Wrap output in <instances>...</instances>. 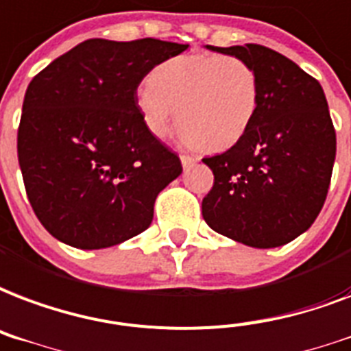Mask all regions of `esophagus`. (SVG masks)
Wrapping results in <instances>:
<instances>
[{
    "instance_id": "1",
    "label": "esophagus",
    "mask_w": 351,
    "mask_h": 351,
    "mask_svg": "<svg viewBox=\"0 0 351 351\" xmlns=\"http://www.w3.org/2000/svg\"><path fill=\"white\" fill-rule=\"evenodd\" d=\"M180 162L184 165V169H189V167H193L199 162V158L191 156V154H180Z\"/></svg>"
}]
</instances>
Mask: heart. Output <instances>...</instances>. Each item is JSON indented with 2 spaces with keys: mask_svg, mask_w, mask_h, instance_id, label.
Instances as JSON below:
<instances>
[{
  "mask_svg": "<svg viewBox=\"0 0 351 351\" xmlns=\"http://www.w3.org/2000/svg\"><path fill=\"white\" fill-rule=\"evenodd\" d=\"M136 106L158 140L171 136L180 123L184 143L224 151L252 127L259 79L245 58L180 55L152 69L149 82L136 93Z\"/></svg>",
  "mask_w": 351,
  "mask_h": 351,
  "instance_id": "b5f03b06",
  "label": "heart"
}]
</instances>
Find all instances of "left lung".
<instances>
[{"label":"left lung","mask_w":351,"mask_h":351,"mask_svg":"<svg viewBox=\"0 0 351 351\" xmlns=\"http://www.w3.org/2000/svg\"><path fill=\"white\" fill-rule=\"evenodd\" d=\"M208 49L252 64L259 108L234 147L202 158L213 171L202 217L217 234L248 247H282L315 223L330 187L337 138L324 90L265 45Z\"/></svg>","instance_id":"left-lung-1"}]
</instances>
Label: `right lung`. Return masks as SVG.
<instances>
[{"mask_svg":"<svg viewBox=\"0 0 351 351\" xmlns=\"http://www.w3.org/2000/svg\"><path fill=\"white\" fill-rule=\"evenodd\" d=\"M187 44L92 38L34 75L18 127L27 197L44 228L97 250L141 234L180 158L147 130L138 86Z\"/></svg>","mask_w":351,"mask_h":351,"instance_id":"1","label":"right lung"}]
</instances>
